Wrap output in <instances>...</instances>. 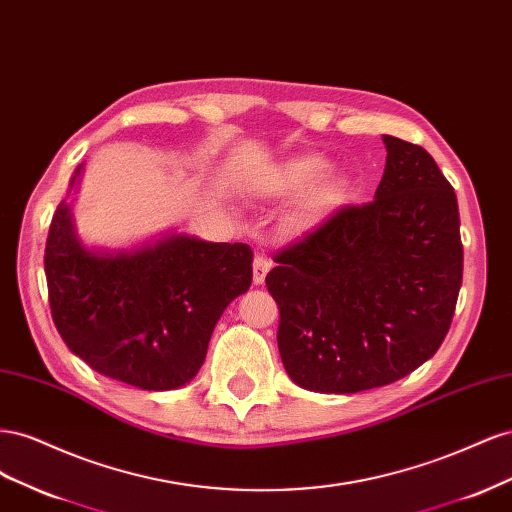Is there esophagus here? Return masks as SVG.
<instances>
[{
	"mask_svg": "<svg viewBox=\"0 0 512 512\" xmlns=\"http://www.w3.org/2000/svg\"><path fill=\"white\" fill-rule=\"evenodd\" d=\"M252 269H254V284L260 286L262 282H265V277H267V273H269V269H271V262L267 260V256L256 254V256H254Z\"/></svg>",
	"mask_w": 512,
	"mask_h": 512,
	"instance_id": "esophagus-1",
	"label": "esophagus"
}]
</instances>
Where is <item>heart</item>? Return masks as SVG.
I'll list each match as a JSON object with an SVG mask.
<instances>
[{"instance_id":"obj_1","label":"heart","mask_w":512,"mask_h":512,"mask_svg":"<svg viewBox=\"0 0 512 512\" xmlns=\"http://www.w3.org/2000/svg\"><path fill=\"white\" fill-rule=\"evenodd\" d=\"M327 168L329 162L322 156L305 153V156L286 160L273 173L271 190L280 196L297 194L303 188H307V185L315 183L301 203V226H312L318 220H322L346 192V181L335 173H327Z\"/></svg>"}]
</instances>
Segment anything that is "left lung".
<instances>
[{
	"mask_svg": "<svg viewBox=\"0 0 512 512\" xmlns=\"http://www.w3.org/2000/svg\"><path fill=\"white\" fill-rule=\"evenodd\" d=\"M371 203L337 209L275 254L282 363L316 393H359L408 376L451 327L463 275L453 185L429 153L382 136Z\"/></svg>",
	"mask_w": 512,
	"mask_h": 512,
	"instance_id": "left-lung-1",
	"label": "left lung"
}]
</instances>
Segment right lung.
I'll return each instance as SVG.
<instances>
[{
	"label": "right lung",
	"mask_w": 512,
	"mask_h": 512,
	"mask_svg": "<svg viewBox=\"0 0 512 512\" xmlns=\"http://www.w3.org/2000/svg\"><path fill=\"white\" fill-rule=\"evenodd\" d=\"M252 256L245 243L188 235L136 250H89L61 203L44 250L51 316L66 346L98 374L143 391L179 389L205 363L226 305L250 288Z\"/></svg>",
	"instance_id": "1"
}]
</instances>
